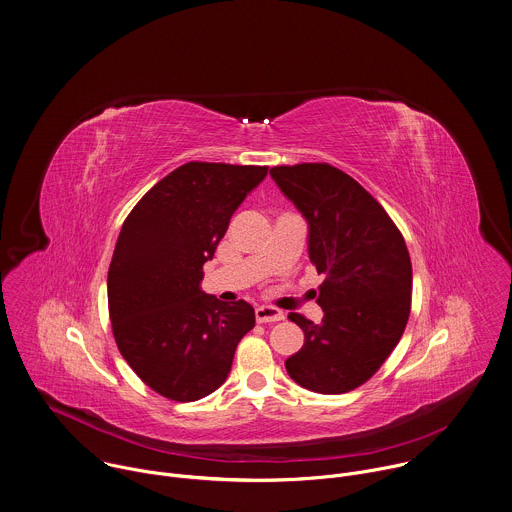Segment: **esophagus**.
Wrapping results in <instances>:
<instances>
[{
    "label": "esophagus",
    "instance_id": "1",
    "mask_svg": "<svg viewBox=\"0 0 512 512\" xmlns=\"http://www.w3.org/2000/svg\"><path fill=\"white\" fill-rule=\"evenodd\" d=\"M255 317L259 323H271V321H281L285 317V313L277 307H269V305H261L255 309Z\"/></svg>",
    "mask_w": 512,
    "mask_h": 512
}]
</instances>
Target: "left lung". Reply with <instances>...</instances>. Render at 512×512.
<instances>
[{
  "label": "left lung",
  "mask_w": 512,
  "mask_h": 512,
  "mask_svg": "<svg viewBox=\"0 0 512 512\" xmlns=\"http://www.w3.org/2000/svg\"><path fill=\"white\" fill-rule=\"evenodd\" d=\"M271 179L309 227L307 251L325 279L321 323L289 313L305 335L287 374L317 394H346L368 382L406 329L412 263L384 207L344 170L325 162L273 166Z\"/></svg>",
  "instance_id": "left-lung-1"
}]
</instances>
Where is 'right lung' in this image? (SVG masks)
Wrapping results in <instances>:
<instances>
[{"instance_id": "1", "label": "right lung", "mask_w": 512, "mask_h": 512, "mask_svg": "<svg viewBox=\"0 0 512 512\" xmlns=\"http://www.w3.org/2000/svg\"><path fill=\"white\" fill-rule=\"evenodd\" d=\"M267 166L187 162L158 181L126 217L108 269L116 346L160 396L195 402L229 376L255 309L201 289L203 265Z\"/></svg>"}]
</instances>
